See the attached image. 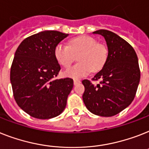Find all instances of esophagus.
<instances>
[{"label":"esophagus","instance_id":"1","mask_svg":"<svg viewBox=\"0 0 149 149\" xmlns=\"http://www.w3.org/2000/svg\"><path fill=\"white\" fill-rule=\"evenodd\" d=\"M81 81L79 80V79H73V83H74V85H77V84H79V83H80Z\"/></svg>","mask_w":149,"mask_h":149}]
</instances>
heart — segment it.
I'll list each match as a JSON object with an SVG mask.
<instances>
[{"label":"heart","mask_w":149,"mask_h":149,"mask_svg":"<svg viewBox=\"0 0 149 149\" xmlns=\"http://www.w3.org/2000/svg\"><path fill=\"white\" fill-rule=\"evenodd\" d=\"M54 55L64 68H69L78 56V63L65 71L64 75L71 78L84 77L92 72H97L106 63L108 51L105 46L98 43L89 36L75 37L69 45L60 43L55 47Z\"/></svg>","instance_id":"heart-1"}]
</instances>
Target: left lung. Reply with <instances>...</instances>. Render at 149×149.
<instances>
[{"instance_id": "8db88e82", "label": "left lung", "mask_w": 149, "mask_h": 149, "mask_svg": "<svg viewBox=\"0 0 149 149\" xmlns=\"http://www.w3.org/2000/svg\"><path fill=\"white\" fill-rule=\"evenodd\" d=\"M102 35L108 47L103 67L93 80L82 81L85 87L83 100L92 113L104 117L113 116L132 103L140 81V70L135 49L122 37L107 30L93 32Z\"/></svg>"}]
</instances>
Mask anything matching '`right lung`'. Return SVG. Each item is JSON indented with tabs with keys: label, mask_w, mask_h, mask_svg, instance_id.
Listing matches in <instances>:
<instances>
[{
	"label": "right lung",
	"mask_w": 149,
	"mask_h": 149,
	"mask_svg": "<svg viewBox=\"0 0 149 149\" xmlns=\"http://www.w3.org/2000/svg\"><path fill=\"white\" fill-rule=\"evenodd\" d=\"M68 35L41 31L24 39L16 50L10 68L13 93L19 107L31 116L54 118L66 108L73 80L56 79L60 66L54 49Z\"/></svg>",
	"instance_id": "add662e5"
}]
</instances>
